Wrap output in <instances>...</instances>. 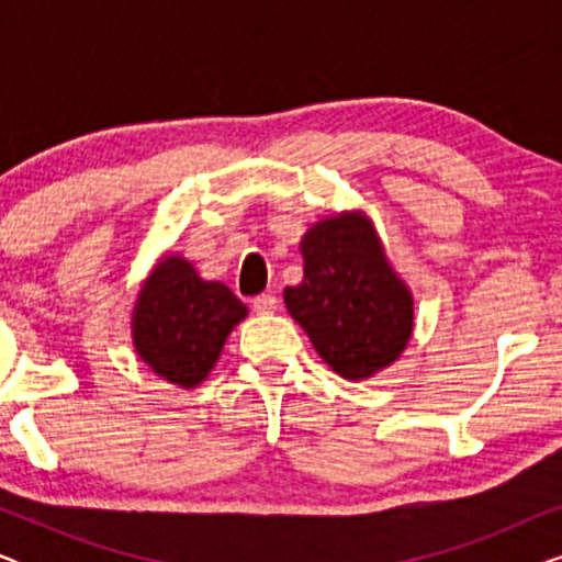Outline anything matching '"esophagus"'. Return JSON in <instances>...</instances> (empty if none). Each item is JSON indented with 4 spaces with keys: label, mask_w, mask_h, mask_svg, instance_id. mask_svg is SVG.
<instances>
[{
    "label": "esophagus",
    "mask_w": 562,
    "mask_h": 562,
    "mask_svg": "<svg viewBox=\"0 0 562 562\" xmlns=\"http://www.w3.org/2000/svg\"><path fill=\"white\" fill-rule=\"evenodd\" d=\"M276 306H279V299L273 294H260L252 299V312L256 314H271L276 312Z\"/></svg>",
    "instance_id": "esophagus-1"
}]
</instances>
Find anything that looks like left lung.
<instances>
[{
    "mask_svg": "<svg viewBox=\"0 0 562 562\" xmlns=\"http://www.w3.org/2000/svg\"><path fill=\"white\" fill-rule=\"evenodd\" d=\"M304 279L283 289V304L314 350L348 381H366L402 358L414 333V296L373 222L340 212L314 222L299 245Z\"/></svg>",
    "mask_w": 562,
    "mask_h": 562,
    "instance_id": "8db88e82",
    "label": "left lung"
}]
</instances>
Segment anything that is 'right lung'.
<instances>
[{
    "instance_id": "add662e5",
    "label": "right lung",
    "mask_w": 562,
    "mask_h": 562,
    "mask_svg": "<svg viewBox=\"0 0 562 562\" xmlns=\"http://www.w3.org/2000/svg\"><path fill=\"white\" fill-rule=\"evenodd\" d=\"M248 306L222 281H206L191 260L166 252L143 281L133 306L137 358L179 389H196Z\"/></svg>"
}]
</instances>
